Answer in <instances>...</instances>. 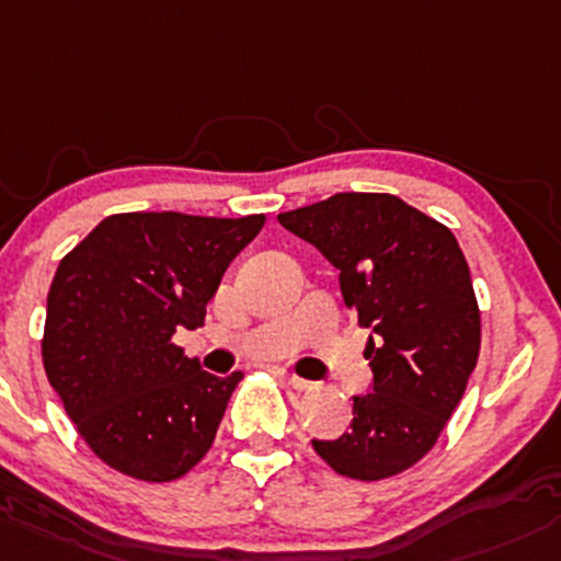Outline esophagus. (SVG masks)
<instances>
[{
  "label": "esophagus",
  "mask_w": 561,
  "mask_h": 561,
  "mask_svg": "<svg viewBox=\"0 0 561 561\" xmlns=\"http://www.w3.org/2000/svg\"><path fill=\"white\" fill-rule=\"evenodd\" d=\"M285 379H287V385H290L293 389H298V392H309V389H314V387H317L314 381H309V379H300V376H296V374H287Z\"/></svg>",
  "instance_id": "1"
}]
</instances>
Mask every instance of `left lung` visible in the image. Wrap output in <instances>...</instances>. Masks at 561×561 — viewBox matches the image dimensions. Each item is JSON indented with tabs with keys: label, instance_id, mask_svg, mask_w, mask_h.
I'll use <instances>...</instances> for the list:
<instances>
[{
	"label": "left lung",
	"instance_id": "1",
	"mask_svg": "<svg viewBox=\"0 0 561 561\" xmlns=\"http://www.w3.org/2000/svg\"><path fill=\"white\" fill-rule=\"evenodd\" d=\"M279 222L339 268L346 309L376 333L374 392L355 398L350 433L311 446L346 479H392L438 444L479 363L468 261L444 222L389 193H335Z\"/></svg>",
	"mask_w": 561,
	"mask_h": 561
}]
</instances>
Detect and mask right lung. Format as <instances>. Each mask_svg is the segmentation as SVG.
Returning <instances> with one entry per match:
<instances>
[{"label":"right lung","mask_w":561,"mask_h":561,"mask_svg":"<svg viewBox=\"0 0 561 561\" xmlns=\"http://www.w3.org/2000/svg\"><path fill=\"white\" fill-rule=\"evenodd\" d=\"M265 215L123 211L61 257L43 365L88 449L137 481H176L215 444L241 374L217 379L174 344L202 328L228 263Z\"/></svg>","instance_id":"add662e5"}]
</instances>
